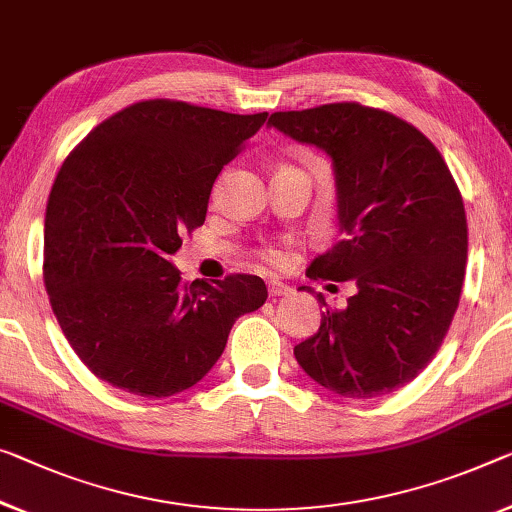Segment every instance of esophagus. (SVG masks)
<instances>
[{
	"mask_svg": "<svg viewBox=\"0 0 512 512\" xmlns=\"http://www.w3.org/2000/svg\"><path fill=\"white\" fill-rule=\"evenodd\" d=\"M290 290H293V288H290L288 283H281V281H277V279L267 281V293H270V297H281V295H288Z\"/></svg>",
	"mask_w": 512,
	"mask_h": 512,
	"instance_id": "obj_1",
	"label": "esophagus"
}]
</instances>
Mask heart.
Listing matches in <instances>:
<instances>
[{"label": "heart", "instance_id": "b5f03b06", "mask_svg": "<svg viewBox=\"0 0 512 512\" xmlns=\"http://www.w3.org/2000/svg\"><path fill=\"white\" fill-rule=\"evenodd\" d=\"M263 258L267 263H272V265H281L283 261H286V254H283L281 249H267L265 254H263Z\"/></svg>", "mask_w": 512, "mask_h": 512}]
</instances>
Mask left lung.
I'll list each match as a JSON object with an SVG mask.
<instances>
[{"instance_id":"1","label":"left lung","mask_w":512,"mask_h":512,"mask_svg":"<svg viewBox=\"0 0 512 512\" xmlns=\"http://www.w3.org/2000/svg\"><path fill=\"white\" fill-rule=\"evenodd\" d=\"M267 125L332 157L343 240L306 277L357 286L295 345L297 364L343 398L405 387L442 345L465 281L467 217L444 157L414 125L359 102L274 112Z\"/></svg>"}]
</instances>
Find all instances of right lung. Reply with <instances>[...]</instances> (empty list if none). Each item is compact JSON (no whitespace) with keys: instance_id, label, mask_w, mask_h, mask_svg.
<instances>
[{"instance_id":"right-lung-1","label":"right lung","mask_w":512,"mask_h":512,"mask_svg":"<svg viewBox=\"0 0 512 512\" xmlns=\"http://www.w3.org/2000/svg\"><path fill=\"white\" fill-rule=\"evenodd\" d=\"M265 119L144 100L102 121L61 164L43 279L70 348L100 380L144 398L190 389L222 357L233 322L265 304L261 277L183 283L169 261Z\"/></svg>"}]
</instances>
